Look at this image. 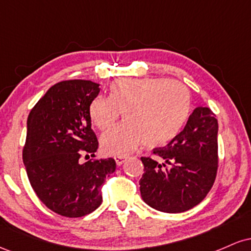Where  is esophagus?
I'll use <instances>...</instances> for the list:
<instances>
[{
	"label": "esophagus",
	"mask_w": 251,
	"mask_h": 251,
	"mask_svg": "<svg viewBox=\"0 0 251 251\" xmlns=\"http://www.w3.org/2000/svg\"><path fill=\"white\" fill-rule=\"evenodd\" d=\"M114 159H116L117 165L120 166L122 164L125 163L126 159H127V155H116V157H114Z\"/></svg>",
	"instance_id": "34e87169"
}]
</instances>
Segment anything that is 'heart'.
<instances>
[{
    "label": "heart",
    "instance_id": "1",
    "mask_svg": "<svg viewBox=\"0 0 251 251\" xmlns=\"http://www.w3.org/2000/svg\"><path fill=\"white\" fill-rule=\"evenodd\" d=\"M189 88L163 77L119 79L109 86V97H97L89 105L92 123L107 131L123 112L124 122L102 135L109 154H125L144 143L146 148L168 145L183 131L191 114Z\"/></svg>",
    "mask_w": 251,
    "mask_h": 251
}]
</instances>
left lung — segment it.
Listing matches in <instances>:
<instances>
[{
  "label": "left lung",
  "mask_w": 251,
  "mask_h": 251,
  "mask_svg": "<svg viewBox=\"0 0 251 251\" xmlns=\"http://www.w3.org/2000/svg\"><path fill=\"white\" fill-rule=\"evenodd\" d=\"M217 133L218 123L211 109L195 108L183 131L166 146L153 150L155 158H140L144 164L139 181L143 201L169 214L200 204L217 175Z\"/></svg>",
  "instance_id": "8db88e82"
}]
</instances>
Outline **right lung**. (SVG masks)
I'll list each match as a JSON object with an SVG mask.
<instances>
[{
	"instance_id": "add662e5",
	"label": "right lung",
	"mask_w": 251,
	"mask_h": 251,
	"mask_svg": "<svg viewBox=\"0 0 251 251\" xmlns=\"http://www.w3.org/2000/svg\"><path fill=\"white\" fill-rule=\"evenodd\" d=\"M99 92V83L89 80L57 82L28 116L22 153L28 179L39 200L65 217L99 208L102 184L116 171L113 158L80 162L82 153L96 157L99 146L89 117Z\"/></svg>"
}]
</instances>
